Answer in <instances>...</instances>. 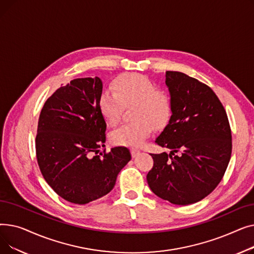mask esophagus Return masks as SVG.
<instances>
[{"label": "esophagus", "instance_id": "1", "mask_svg": "<svg viewBox=\"0 0 254 254\" xmlns=\"http://www.w3.org/2000/svg\"><path fill=\"white\" fill-rule=\"evenodd\" d=\"M130 153H131V156H132V157H136V156L140 153V150L137 149V148H131V149H130Z\"/></svg>", "mask_w": 254, "mask_h": 254}]
</instances>
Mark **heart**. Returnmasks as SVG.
<instances>
[{
    "mask_svg": "<svg viewBox=\"0 0 254 254\" xmlns=\"http://www.w3.org/2000/svg\"><path fill=\"white\" fill-rule=\"evenodd\" d=\"M113 91H104L99 99V110L107 123L116 125L124 107L134 106L131 118L112 134V141L122 146H140L155 127H164L172 114L168 93L157 89L154 82L142 74L128 73L116 78Z\"/></svg>",
    "mask_w": 254,
    "mask_h": 254,
    "instance_id": "b5f03b06",
    "label": "heart"
}]
</instances>
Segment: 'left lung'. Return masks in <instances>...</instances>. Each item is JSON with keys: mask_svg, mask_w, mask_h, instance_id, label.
Masks as SVG:
<instances>
[{"mask_svg": "<svg viewBox=\"0 0 254 254\" xmlns=\"http://www.w3.org/2000/svg\"><path fill=\"white\" fill-rule=\"evenodd\" d=\"M172 115L155 143L170 153L151 154L150 190L175 205L201 201L215 190L232 154L228 115L209 86L184 73L167 71Z\"/></svg>", "mask_w": 254, "mask_h": 254, "instance_id": "left-lung-1", "label": "left lung"}]
</instances>
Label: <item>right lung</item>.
Segmentation results:
<instances>
[{"label":"right lung","instance_id":"1","mask_svg":"<svg viewBox=\"0 0 254 254\" xmlns=\"http://www.w3.org/2000/svg\"><path fill=\"white\" fill-rule=\"evenodd\" d=\"M102 91L99 77L74 79L48 98L40 113L36 137L40 171L50 188L73 204L84 205L109 193L131 158L127 147L98 155L107 127L99 110Z\"/></svg>","mask_w":254,"mask_h":254}]
</instances>
